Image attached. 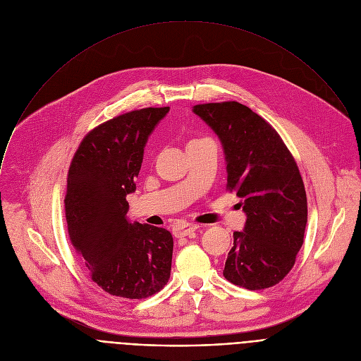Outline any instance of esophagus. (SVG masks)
I'll list each match as a JSON object with an SVG mask.
<instances>
[{
    "instance_id": "esophagus-1",
    "label": "esophagus",
    "mask_w": 361,
    "mask_h": 361,
    "mask_svg": "<svg viewBox=\"0 0 361 361\" xmlns=\"http://www.w3.org/2000/svg\"><path fill=\"white\" fill-rule=\"evenodd\" d=\"M198 228V224H192V223H180L177 226H174L173 228V234L176 237H185L190 235L191 233H194Z\"/></svg>"
}]
</instances>
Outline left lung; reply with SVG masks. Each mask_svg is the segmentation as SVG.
Here are the masks:
<instances>
[{"instance_id": "8db88e82", "label": "left lung", "mask_w": 361, "mask_h": 361, "mask_svg": "<svg viewBox=\"0 0 361 361\" xmlns=\"http://www.w3.org/2000/svg\"><path fill=\"white\" fill-rule=\"evenodd\" d=\"M192 111L219 135L227 190L247 216L226 260L224 277L247 290L280 283L304 241L307 197L297 163L279 133L237 101L197 104Z\"/></svg>"}]
</instances>
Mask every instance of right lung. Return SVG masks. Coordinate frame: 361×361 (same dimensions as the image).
<instances>
[{"mask_svg": "<svg viewBox=\"0 0 361 361\" xmlns=\"http://www.w3.org/2000/svg\"><path fill=\"white\" fill-rule=\"evenodd\" d=\"M169 111L148 107L99 124L82 138L68 170L71 244L91 280L116 297H149L170 279L171 233L127 219V194L135 191L145 142Z\"/></svg>", "mask_w": 361, "mask_h": 361, "instance_id": "1", "label": "right lung"}]
</instances>
